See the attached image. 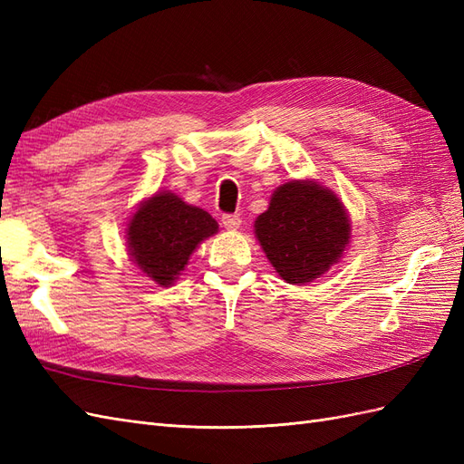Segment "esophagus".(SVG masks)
<instances>
[{"instance_id": "1", "label": "esophagus", "mask_w": 464, "mask_h": 464, "mask_svg": "<svg viewBox=\"0 0 464 464\" xmlns=\"http://www.w3.org/2000/svg\"><path fill=\"white\" fill-rule=\"evenodd\" d=\"M222 224H224V228L237 230V228H240V224H242V218L237 217V215H224L222 217Z\"/></svg>"}]
</instances>
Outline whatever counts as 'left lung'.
Listing matches in <instances>:
<instances>
[{
    "label": "left lung",
    "instance_id": "1",
    "mask_svg": "<svg viewBox=\"0 0 464 464\" xmlns=\"http://www.w3.org/2000/svg\"><path fill=\"white\" fill-rule=\"evenodd\" d=\"M254 228L266 259L290 285L325 275L350 242L343 201L314 179H292L276 188Z\"/></svg>",
    "mask_w": 464,
    "mask_h": 464
}]
</instances>
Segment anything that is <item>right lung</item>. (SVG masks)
Returning <instances> with one entry per match:
<instances>
[{"label":"right lung","instance_id":"1","mask_svg":"<svg viewBox=\"0 0 464 464\" xmlns=\"http://www.w3.org/2000/svg\"><path fill=\"white\" fill-rule=\"evenodd\" d=\"M218 232L207 210L188 205L172 191H159L137 207L125 237L131 261L160 286H170L189 256Z\"/></svg>","mask_w":464,"mask_h":464}]
</instances>
